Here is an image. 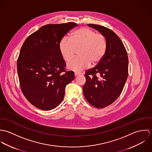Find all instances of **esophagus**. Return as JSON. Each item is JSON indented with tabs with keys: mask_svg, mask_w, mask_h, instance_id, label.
<instances>
[{
	"mask_svg": "<svg viewBox=\"0 0 152 152\" xmlns=\"http://www.w3.org/2000/svg\"><path fill=\"white\" fill-rule=\"evenodd\" d=\"M81 74H81V73H80V72H75V73H74L75 76H77V75H81Z\"/></svg>",
	"mask_w": 152,
	"mask_h": 152,
	"instance_id": "34e87169",
	"label": "esophagus"
}]
</instances>
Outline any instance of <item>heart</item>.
I'll use <instances>...</instances> for the list:
<instances>
[{
    "label": "heart",
    "mask_w": 152,
    "mask_h": 152,
    "mask_svg": "<svg viewBox=\"0 0 152 152\" xmlns=\"http://www.w3.org/2000/svg\"><path fill=\"white\" fill-rule=\"evenodd\" d=\"M107 41L101 33H96L88 27H80L73 31L69 38L63 37L58 44L60 53L66 62L69 61L79 50L80 57L67 65L69 69L81 71L92 64H98L106 54Z\"/></svg>",
    "instance_id": "1"
}]
</instances>
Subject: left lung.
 <instances>
[{"label": "left lung", "mask_w": 152, "mask_h": 152, "mask_svg": "<svg viewBox=\"0 0 152 152\" xmlns=\"http://www.w3.org/2000/svg\"><path fill=\"white\" fill-rule=\"evenodd\" d=\"M88 25L104 35L108 48L102 61L86 71L83 93L91 105L103 108L112 104L124 89L128 76V57L122 40L112 30L98 24Z\"/></svg>", "instance_id": "8db88e82"}]
</instances>
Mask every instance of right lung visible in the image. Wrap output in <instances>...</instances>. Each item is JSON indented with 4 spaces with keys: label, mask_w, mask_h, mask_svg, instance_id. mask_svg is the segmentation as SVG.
<instances>
[{
    "label": "right lung",
    "mask_w": 152,
    "mask_h": 152,
    "mask_svg": "<svg viewBox=\"0 0 152 152\" xmlns=\"http://www.w3.org/2000/svg\"><path fill=\"white\" fill-rule=\"evenodd\" d=\"M78 24L74 22L42 26L24 41L17 69L22 92L37 108L48 110L63 100L66 86L74 79L58 48L60 41Z\"/></svg>",
    "instance_id": "obj_1"
}]
</instances>
